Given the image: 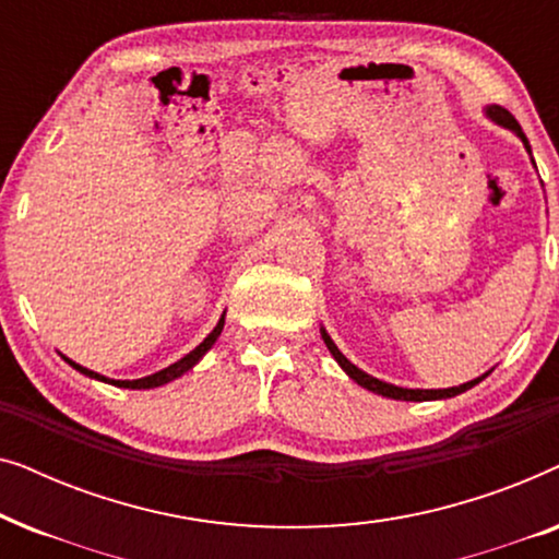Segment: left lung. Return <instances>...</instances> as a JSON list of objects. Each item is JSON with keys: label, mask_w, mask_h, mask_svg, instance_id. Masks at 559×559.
I'll return each instance as SVG.
<instances>
[{"label": "left lung", "mask_w": 559, "mask_h": 559, "mask_svg": "<svg viewBox=\"0 0 559 559\" xmlns=\"http://www.w3.org/2000/svg\"><path fill=\"white\" fill-rule=\"evenodd\" d=\"M486 117H488V119H493L496 124H501V127L511 129V132H514V134L519 136V140L524 142L526 152H530V155H532V150H530V142H526V136H524V132H522V127H519V121H516L514 117H511V114H509L507 109H503V106H486ZM320 335H323V341H325L328 350H331L333 358H335V361H338L341 369L346 371L348 377L354 379L358 386L369 389V392H373V394L389 396V400H402V402H430V400H448V396H455V394H463V392H468L471 386H476L478 381H484V379L488 377V373H491V371H486L484 377H478V379H473V381H465V384H461V386H450V389H404V386H394V384H386V381H381V379H373L371 373H366V371L358 369V366L350 364L348 358L341 354L338 346H335L331 335L325 333V328H320Z\"/></svg>", "instance_id": "8db88e82"}]
</instances>
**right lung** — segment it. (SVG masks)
I'll return each instance as SVG.
<instances>
[{
  "instance_id": "add662e5",
  "label": "right lung",
  "mask_w": 559,
  "mask_h": 559,
  "mask_svg": "<svg viewBox=\"0 0 559 559\" xmlns=\"http://www.w3.org/2000/svg\"><path fill=\"white\" fill-rule=\"evenodd\" d=\"M221 331H224V316H221V320L216 323V328H213V331L205 335V341L201 343V346H195L193 350H190V354H186L180 358V361H175V364H170L167 366V369H163V371H157V373H150V377H142V379H132V381H119V379H106V377H102V373H96V371H91V369H83L81 364H75V361H71V358H66L68 364L73 366L75 371H81V373H86V377H91V379H98V381H106V384H114V386H124V389H155V386H163V384H167V381H173V379H178V377H182V373L186 371H190L193 369V366L201 361V358L205 356V350H209L213 343H216V338L221 335Z\"/></svg>"
}]
</instances>
